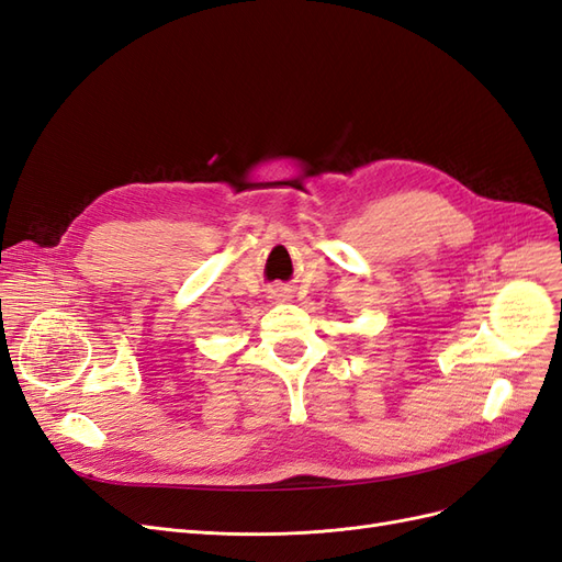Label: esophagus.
I'll return each instance as SVG.
<instances>
[{"mask_svg": "<svg viewBox=\"0 0 562 562\" xmlns=\"http://www.w3.org/2000/svg\"><path fill=\"white\" fill-rule=\"evenodd\" d=\"M279 297H281V295H279ZM283 297H285V295H283Z\"/></svg>", "mask_w": 562, "mask_h": 562, "instance_id": "esophagus-1", "label": "esophagus"}]
</instances>
